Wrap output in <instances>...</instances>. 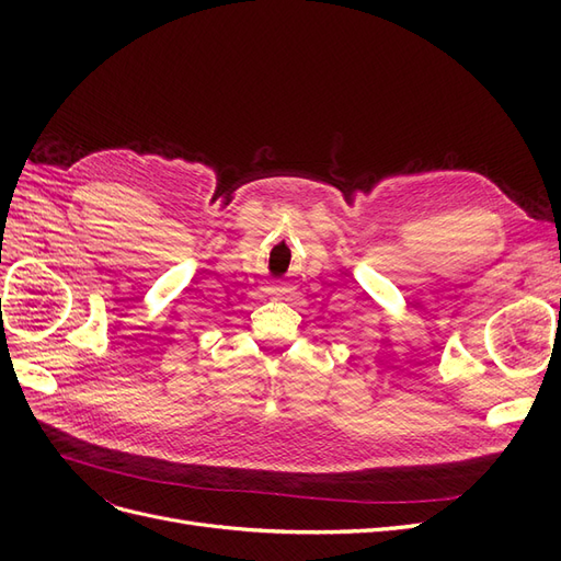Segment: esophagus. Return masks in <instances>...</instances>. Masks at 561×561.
<instances>
[{"label": "esophagus", "mask_w": 561, "mask_h": 561, "mask_svg": "<svg viewBox=\"0 0 561 561\" xmlns=\"http://www.w3.org/2000/svg\"><path fill=\"white\" fill-rule=\"evenodd\" d=\"M274 293H278V290H274Z\"/></svg>", "instance_id": "1"}]
</instances>
